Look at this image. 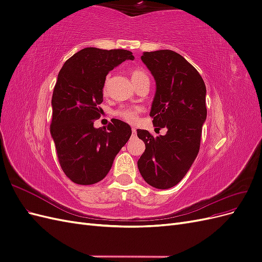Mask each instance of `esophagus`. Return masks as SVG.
Listing matches in <instances>:
<instances>
[{
	"instance_id": "obj_1",
	"label": "esophagus",
	"mask_w": 262,
	"mask_h": 262,
	"mask_svg": "<svg viewBox=\"0 0 262 262\" xmlns=\"http://www.w3.org/2000/svg\"><path fill=\"white\" fill-rule=\"evenodd\" d=\"M137 138V130L136 129H132V134H131V139Z\"/></svg>"
}]
</instances>
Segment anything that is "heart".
<instances>
[{"label": "heart", "mask_w": 262, "mask_h": 262, "mask_svg": "<svg viewBox=\"0 0 262 262\" xmlns=\"http://www.w3.org/2000/svg\"><path fill=\"white\" fill-rule=\"evenodd\" d=\"M131 78L134 83V85H137L138 83L144 81V80H148V75L145 72L143 69H140V68H134L131 70ZM108 80H109V76H107L105 84H104V93L107 92V86H108ZM142 109L139 106H134V107H130V106H122V107H119L118 109L115 110L114 115L118 118L122 119L125 122H129V123H136L139 115L142 113Z\"/></svg>", "instance_id": "1"}]
</instances>
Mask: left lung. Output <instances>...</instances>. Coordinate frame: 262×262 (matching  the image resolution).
<instances>
[{
    "label": "left lung",
    "instance_id": "left-lung-1",
    "mask_svg": "<svg viewBox=\"0 0 262 262\" xmlns=\"http://www.w3.org/2000/svg\"><path fill=\"white\" fill-rule=\"evenodd\" d=\"M141 59L156 81L149 116L156 129L167 132L154 138L147 130H137L145 144L138 167L149 186L168 189L185 177L199 153L207 89L195 68L175 51L144 52Z\"/></svg>",
    "mask_w": 262,
    "mask_h": 262
}]
</instances>
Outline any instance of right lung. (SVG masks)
<instances>
[{"mask_svg": "<svg viewBox=\"0 0 262 262\" xmlns=\"http://www.w3.org/2000/svg\"><path fill=\"white\" fill-rule=\"evenodd\" d=\"M131 51L85 48L73 54L60 70L53 89L50 132L58 160L74 184L94 185L106 177L116 155L131 137V128L113 119L107 128H94L100 117L102 89L109 71Z\"/></svg>", "mask_w": 262, "mask_h": 262, "instance_id": "right-lung-1", "label": "right lung"}]
</instances>
